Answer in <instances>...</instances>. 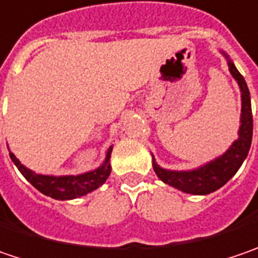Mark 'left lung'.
Segmentation results:
<instances>
[{
	"instance_id": "obj_1",
	"label": "left lung",
	"mask_w": 258,
	"mask_h": 258,
	"mask_svg": "<svg viewBox=\"0 0 258 258\" xmlns=\"http://www.w3.org/2000/svg\"><path fill=\"white\" fill-rule=\"evenodd\" d=\"M229 71L232 77L238 81L242 98V110H241V127L239 138L232 144V147L226 151L218 160L206 164L195 171H167L160 168L154 161V171L164 183L175 187L184 193L191 195H209L215 190L221 188L226 181L238 171L241 164L251 147L252 139V113L250 91L245 84L244 77L235 68V65L229 60Z\"/></svg>"
}]
</instances>
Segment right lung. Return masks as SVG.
<instances>
[{"mask_svg": "<svg viewBox=\"0 0 258 258\" xmlns=\"http://www.w3.org/2000/svg\"><path fill=\"white\" fill-rule=\"evenodd\" d=\"M110 154L111 147L107 149V157L104 164L94 171L81 174V175H67V177H50V175H40L34 174L30 170H27L24 165H21L20 161L14 157V154L10 152V157L13 162L17 165L20 173L26 177L27 181L34 186L39 191H42L46 196H50L53 199L68 200L75 199L80 196H84L87 193L96 190L100 187L110 175Z\"/></svg>", "mask_w": 258, "mask_h": 258, "instance_id": "obj_1", "label": "right lung"}]
</instances>
